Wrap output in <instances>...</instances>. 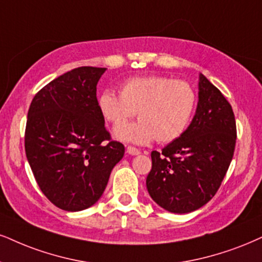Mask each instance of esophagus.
<instances>
[{
	"instance_id": "34e87169",
	"label": "esophagus",
	"mask_w": 262,
	"mask_h": 262,
	"mask_svg": "<svg viewBox=\"0 0 262 262\" xmlns=\"http://www.w3.org/2000/svg\"><path fill=\"white\" fill-rule=\"evenodd\" d=\"M126 151H127L130 156H138V154H141V150L138 149L136 147H132V146H128L126 148Z\"/></svg>"
}]
</instances>
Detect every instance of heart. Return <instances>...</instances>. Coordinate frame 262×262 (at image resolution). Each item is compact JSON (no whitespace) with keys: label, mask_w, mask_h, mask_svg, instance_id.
Here are the masks:
<instances>
[{"label":"heart","mask_w":262,"mask_h":262,"mask_svg":"<svg viewBox=\"0 0 262 262\" xmlns=\"http://www.w3.org/2000/svg\"><path fill=\"white\" fill-rule=\"evenodd\" d=\"M196 106L192 85L169 76H137L120 86V96L106 90L99 96L98 108L103 118L115 128L116 138L137 144L169 143L187 130ZM140 121L123 122L136 113ZM123 123L124 125H120Z\"/></svg>","instance_id":"1"}]
</instances>
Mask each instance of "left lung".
Wrapping results in <instances>:
<instances>
[{
    "instance_id": "left-lung-1",
    "label": "left lung",
    "mask_w": 262,
    "mask_h": 262,
    "mask_svg": "<svg viewBox=\"0 0 262 262\" xmlns=\"http://www.w3.org/2000/svg\"><path fill=\"white\" fill-rule=\"evenodd\" d=\"M198 96L195 115L182 136L150 154L148 193L175 214L194 211L216 194L234 153L237 127L231 104L203 74Z\"/></svg>"
}]
</instances>
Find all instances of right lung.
Returning <instances> with one entry per match:
<instances>
[{
    "instance_id": "right-lung-1",
    "label": "right lung",
    "mask_w": 262,
    "mask_h": 262,
    "mask_svg": "<svg viewBox=\"0 0 262 262\" xmlns=\"http://www.w3.org/2000/svg\"><path fill=\"white\" fill-rule=\"evenodd\" d=\"M105 68L80 67L41 89L28 112L25 153L38 187L66 211L92 206L125 153L112 141L97 101Z\"/></svg>"
}]
</instances>
